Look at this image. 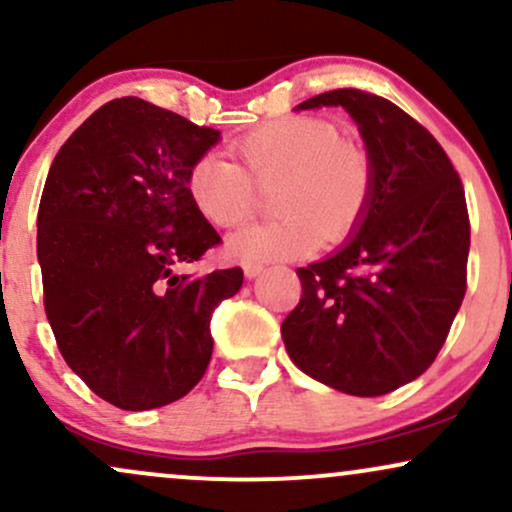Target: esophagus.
<instances>
[{"mask_svg":"<svg viewBox=\"0 0 512 512\" xmlns=\"http://www.w3.org/2000/svg\"><path fill=\"white\" fill-rule=\"evenodd\" d=\"M243 272H245V276H248V279H255V276H260L264 272V267H262V264H245Z\"/></svg>","mask_w":512,"mask_h":512,"instance_id":"1","label":"esophagus"}]
</instances>
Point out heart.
Wrapping results in <instances>:
<instances>
[{"mask_svg": "<svg viewBox=\"0 0 512 512\" xmlns=\"http://www.w3.org/2000/svg\"><path fill=\"white\" fill-rule=\"evenodd\" d=\"M240 166L202 156L187 173V197L211 226H236L252 209V182H272L276 219L240 228L228 255L243 264L296 260L356 231L373 199L368 151L339 139L334 125L289 115L250 129L231 146Z\"/></svg>", "mask_w": 512, "mask_h": 512, "instance_id": "heart-1", "label": "heart"}]
</instances>
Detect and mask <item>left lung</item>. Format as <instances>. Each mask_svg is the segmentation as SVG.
<instances>
[{
    "mask_svg": "<svg viewBox=\"0 0 512 512\" xmlns=\"http://www.w3.org/2000/svg\"><path fill=\"white\" fill-rule=\"evenodd\" d=\"M342 105L373 161V199L344 248L298 269L301 303L281 325L310 378L378 397L436 361L467 291L469 216L462 180L426 127L358 88L296 110Z\"/></svg>",
    "mask_w": 512,
    "mask_h": 512,
    "instance_id": "1",
    "label": "left lung"
}]
</instances>
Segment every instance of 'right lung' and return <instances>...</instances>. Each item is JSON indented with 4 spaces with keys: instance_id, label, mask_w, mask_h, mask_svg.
<instances>
[{
    "instance_id": "add662e5",
    "label": "right lung",
    "mask_w": 512,
    "mask_h": 512,
    "mask_svg": "<svg viewBox=\"0 0 512 512\" xmlns=\"http://www.w3.org/2000/svg\"><path fill=\"white\" fill-rule=\"evenodd\" d=\"M221 139L142 98H115L52 161L38 209L45 315L67 366L127 411L185 397L209 366L211 313L243 269L178 274L221 236L187 173Z\"/></svg>"
}]
</instances>
